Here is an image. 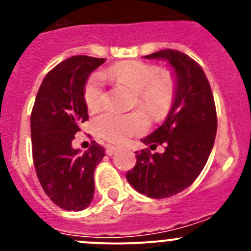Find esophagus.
<instances>
[{"label":"esophagus","mask_w":251,"mask_h":251,"mask_svg":"<svg viewBox=\"0 0 251 251\" xmlns=\"http://www.w3.org/2000/svg\"><path fill=\"white\" fill-rule=\"evenodd\" d=\"M116 151H118V147H115V146H107V147H105V153H107L108 155H113V154L115 153Z\"/></svg>","instance_id":"1"}]
</instances>
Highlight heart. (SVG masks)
I'll return each instance as SVG.
<instances>
[{
	"instance_id": "1",
	"label": "heart",
	"mask_w": 251,
	"mask_h": 251,
	"mask_svg": "<svg viewBox=\"0 0 251 251\" xmlns=\"http://www.w3.org/2000/svg\"><path fill=\"white\" fill-rule=\"evenodd\" d=\"M108 76L127 83L136 91V102L142 109L151 115H161L170 105L175 92V78L169 70H160L151 63L142 60H124L111 65ZM83 100L90 111L100 109L105 100L103 76L98 73L87 78L83 88ZM93 131L100 138L120 143L143 133L148 127V120L142 113L121 114L108 110L96 116Z\"/></svg>"
}]
</instances>
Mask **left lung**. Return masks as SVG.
Returning <instances> with one entry per match:
<instances>
[{
    "label": "left lung",
    "mask_w": 251,
    "mask_h": 251,
    "mask_svg": "<svg viewBox=\"0 0 251 251\" xmlns=\"http://www.w3.org/2000/svg\"><path fill=\"white\" fill-rule=\"evenodd\" d=\"M146 58L170 63L176 90L163 125L141 140L151 149L165 144V151L151 154L148 148L135 151L137 161L126 178L141 194L161 199L186 189L201 173L214 146L217 115L210 83L196 60L174 50H159Z\"/></svg>",
    "instance_id": "1"
}]
</instances>
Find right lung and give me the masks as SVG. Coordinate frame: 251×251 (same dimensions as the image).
<instances>
[{"label":"right lung","instance_id":"add662e5","mask_svg":"<svg viewBox=\"0 0 251 251\" xmlns=\"http://www.w3.org/2000/svg\"><path fill=\"white\" fill-rule=\"evenodd\" d=\"M104 58L74 55L47 73L31 111L32 160L37 178L55 205L80 211L93 199V173L104 148L92 142L81 153L72 147L80 125L88 120L83 88Z\"/></svg>","mask_w":251,"mask_h":251}]
</instances>
